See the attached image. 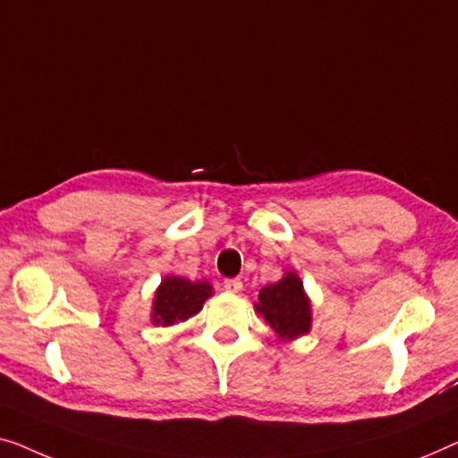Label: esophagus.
<instances>
[{
    "instance_id": "34e87169",
    "label": "esophagus",
    "mask_w": 458,
    "mask_h": 458,
    "mask_svg": "<svg viewBox=\"0 0 458 458\" xmlns=\"http://www.w3.org/2000/svg\"><path fill=\"white\" fill-rule=\"evenodd\" d=\"M224 288H226L228 293H241L242 291V282L238 278H228V280H224Z\"/></svg>"
}]
</instances>
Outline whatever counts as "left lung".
Segmentation results:
<instances>
[{
  "label": "left lung",
  "instance_id": "8db88e82",
  "mask_svg": "<svg viewBox=\"0 0 458 458\" xmlns=\"http://www.w3.org/2000/svg\"><path fill=\"white\" fill-rule=\"evenodd\" d=\"M255 311L267 321L278 340H296L311 332L313 309L299 274L288 269L274 284L263 286Z\"/></svg>",
  "mask_w": 458,
  "mask_h": 458
}]
</instances>
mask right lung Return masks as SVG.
Returning <instances> with one entry per match:
<instances>
[{
    "label": "right lung",
    "instance_id": "add662e5",
    "mask_svg": "<svg viewBox=\"0 0 458 458\" xmlns=\"http://www.w3.org/2000/svg\"><path fill=\"white\" fill-rule=\"evenodd\" d=\"M214 296V286L208 280H189L167 274L153 293L151 324L170 327L186 321L201 311L205 301Z\"/></svg>",
    "mask_w": 458,
    "mask_h": 458
}]
</instances>
